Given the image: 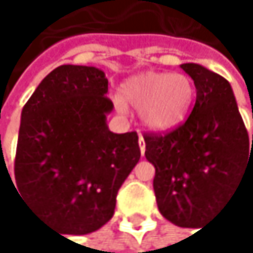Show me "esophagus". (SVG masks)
<instances>
[{
    "instance_id": "obj_1",
    "label": "esophagus",
    "mask_w": 253,
    "mask_h": 253,
    "mask_svg": "<svg viewBox=\"0 0 253 253\" xmlns=\"http://www.w3.org/2000/svg\"><path fill=\"white\" fill-rule=\"evenodd\" d=\"M138 141H139V150H141V154L144 156V153H145V141H144L142 135H139Z\"/></svg>"
}]
</instances>
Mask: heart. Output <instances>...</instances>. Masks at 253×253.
<instances>
[{"label": "heart", "instance_id": "heart-1", "mask_svg": "<svg viewBox=\"0 0 253 253\" xmlns=\"http://www.w3.org/2000/svg\"><path fill=\"white\" fill-rule=\"evenodd\" d=\"M195 96L189 76L168 72H144L129 78L115 97V106L139 111L141 123L154 132L171 130L186 118Z\"/></svg>", "mask_w": 253, "mask_h": 253}]
</instances>
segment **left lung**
I'll list each match as a JSON object with an SVG mask.
<instances>
[{"label":"left lung","instance_id":"1","mask_svg":"<svg viewBox=\"0 0 253 253\" xmlns=\"http://www.w3.org/2000/svg\"><path fill=\"white\" fill-rule=\"evenodd\" d=\"M196 88L187 120L167 135H145V157L156 168L159 211L181 228H200L253 171L248 136L229 82L195 63L180 66Z\"/></svg>","mask_w":253,"mask_h":253}]
</instances>
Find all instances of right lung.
Here are the masks:
<instances>
[{"mask_svg": "<svg viewBox=\"0 0 253 253\" xmlns=\"http://www.w3.org/2000/svg\"><path fill=\"white\" fill-rule=\"evenodd\" d=\"M106 93L103 70L64 64L39 84L21 114L17 190L64 234L84 236L109 222L118 189L141 157L136 132L109 130Z\"/></svg>", "mask_w": 253, "mask_h": 253, "instance_id": "1", "label": "right lung"}]
</instances>
